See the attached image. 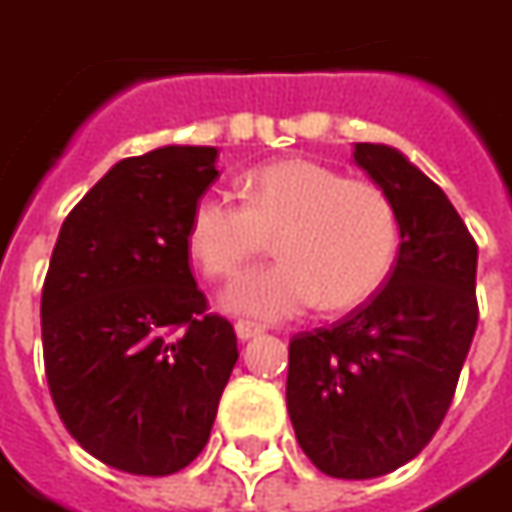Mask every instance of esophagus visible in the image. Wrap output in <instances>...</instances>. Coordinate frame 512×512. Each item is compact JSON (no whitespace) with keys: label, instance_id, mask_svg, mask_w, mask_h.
<instances>
[{"label":"esophagus","instance_id":"esophagus-1","mask_svg":"<svg viewBox=\"0 0 512 512\" xmlns=\"http://www.w3.org/2000/svg\"><path fill=\"white\" fill-rule=\"evenodd\" d=\"M235 332H238L241 341H249V338H257L260 332H266V327H260L255 321H238V324H235Z\"/></svg>","mask_w":512,"mask_h":512}]
</instances>
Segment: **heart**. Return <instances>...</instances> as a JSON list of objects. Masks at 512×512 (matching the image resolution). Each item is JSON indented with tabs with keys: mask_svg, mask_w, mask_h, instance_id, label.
Returning a JSON list of instances; mask_svg holds the SVG:
<instances>
[{
	"mask_svg": "<svg viewBox=\"0 0 512 512\" xmlns=\"http://www.w3.org/2000/svg\"><path fill=\"white\" fill-rule=\"evenodd\" d=\"M277 238L280 260L249 271L227 305L263 318L307 307L349 310L380 291L399 252L391 194L313 160H277L246 180V199L207 191L188 219V249L213 282H232Z\"/></svg>",
	"mask_w": 512,
	"mask_h": 512,
	"instance_id": "obj_1",
	"label": "heart"
}]
</instances>
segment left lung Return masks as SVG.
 Segmentation results:
<instances>
[{"label": "left lung", "mask_w": 512, "mask_h": 512, "mask_svg": "<svg viewBox=\"0 0 512 512\" xmlns=\"http://www.w3.org/2000/svg\"><path fill=\"white\" fill-rule=\"evenodd\" d=\"M391 194L399 257L368 302L332 327L293 335L285 402L310 463L338 480L405 466L452 405L477 330V241L441 188L396 149L355 144Z\"/></svg>", "instance_id": "8db88e82"}]
</instances>
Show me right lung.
Returning a JSON list of instances; mask_svg holds the SVG:
<instances>
[{
  "instance_id": "add662e5",
  "label": "right lung",
  "mask_w": 512,
  "mask_h": 512,
  "mask_svg": "<svg viewBox=\"0 0 512 512\" xmlns=\"http://www.w3.org/2000/svg\"><path fill=\"white\" fill-rule=\"evenodd\" d=\"M213 146L119 160L74 205L41 293L57 416L105 466L169 477L205 449L238 360L188 263V219L216 182Z\"/></svg>"
}]
</instances>
